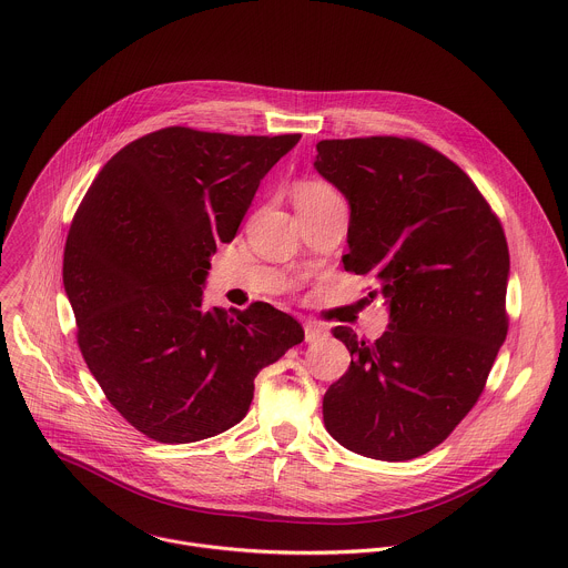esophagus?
Masks as SVG:
<instances>
[{
  "label": "esophagus",
  "mask_w": 568,
  "mask_h": 568,
  "mask_svg": "<svg viewBox=\"0 0 568 568\" xmlns=\"http://www.w3.org/2000/svg\"><path fill=\"white\" fill-rule=\"evenodd\" d=\"M303 329H305V341L307 343H316V341H323L327 336V329L323 325H318L316 321H305Z\"/></svg>",
  "instance_id": "34e87169"
}]
</instances>
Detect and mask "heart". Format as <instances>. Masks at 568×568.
Instances as JSON below:
<instances>
[{"label": "heart", "mask_w": 568, "mask_h": 568, "mask_svg": "<svg viewBox=\"0 0 568 568\" xmlns=\"http://www.w3.org/2000/svg\"><path fill=\"white\" fill-rule=\"evenodd\" d=\"M336 194V190L327 183V181H321V179H303L296 183L294 187V203L296 205H303V203H314V201H321L325 196H332Z\"/></svg>", "instance_id": "obj_1"}]
</instances>
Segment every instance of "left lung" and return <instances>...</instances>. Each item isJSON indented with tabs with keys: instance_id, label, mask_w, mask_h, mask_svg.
Segmentation results:
<instances>
[{
	"instance_id": "1",
	"label": "left lung",
	"mask_w": 568,
	"mask_h": 568,
	"mask_svg": "<svg viewBox=\"0 0 568 568\" xmlns=\"http://www.w3.org/2000/svg\"><path fill=\"white\" fill-rule=\"evenodd\" d=\"M316 150L314 168L352 210L343 265L389 303L374 343L334 327L354 358L323 420L349 452L412 460L471 412L507 338L505 230L476 183L416 139H325Z\"/></svg>"
}]
</instances>
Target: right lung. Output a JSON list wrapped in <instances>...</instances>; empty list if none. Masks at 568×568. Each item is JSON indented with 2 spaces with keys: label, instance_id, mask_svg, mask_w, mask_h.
Returning <instances> with one entry per match:
<instances>
[{
  "label": "right lung",
  "instance_id": "add662e5",
  "mask_svg": "<svg viewBox=\"0 0 568 568\" xmlns=\"http://www.w3.org/2000/svg\"><path fill=\"white\" fill-rule=\"evenodd\" d=\"M301 134L183 125L121 148L74 212L63 287L81 356L143 436L185 445L241 423L256 374L305 336L270 303L205 312L216 243H230L261 179Z\"/></svg>",
  "mask_w": 568,
  "mask_h": 568
}]
</instances>
